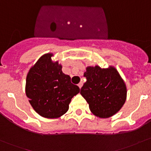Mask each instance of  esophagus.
<instances>
[{"label": "esophagus", "mask_w": 151, "mask_h": 151, "mask_svg": "<svg viewBox=\"0 0 151 151\" xmlns=\"http://www.w3.org/2000/svg\"><path fill=\"white\" fill-rule=\"evenodd\" d=\"M78 86H79V88H82V86H83V83H80L78 84Z\"/></svg>", "instance_id": "1"}]
</instances>
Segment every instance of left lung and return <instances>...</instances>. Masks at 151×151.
Segmentation results:
<instances>
[{
  "mask_svg": "<svg viewBox=\"0 0 151 151\" xmlns=\"http://www.w3.org/2000/svg\"><path fill=\"white\" fill-rule=\"evenodd\" d=\"M84 77L87 81L80 93L91 112L100 118L115 115L125 104L127 96L126 83L115 67L87 66Z\"/></svg>",
  "mask_w": 151,
  "mask_h": 151,
  "instance_id": "obj_1",
  "label": "left lung"
}]
</instances>
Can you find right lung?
Returning a JSON list of instances; mask_svg holds the SVG:
<instances>
[{
	"instance_id": "1",
	"label": "right lung",
	"mask_w": 151,
	"mask_h": 151,
	"mask_svg": "<svg viewBox=\"0 0 151 151\" xmlns=\"http://www.w3.org/2000/svg\"><path fill=\"white\" fill-rule=\"evenodd\" d=\"M51 52L39 58L26 77L25 93L35 111L43 118H58L68 111L71 100L80 93L71 77L62 71V65L53 61Z\"/></svg>"
}]
</instances>
